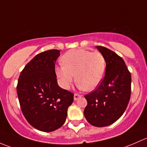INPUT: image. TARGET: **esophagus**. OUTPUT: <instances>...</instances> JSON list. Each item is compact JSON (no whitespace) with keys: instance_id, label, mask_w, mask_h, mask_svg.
<instances>
[{"instance_id":"1","label":"esophagus","mask_w":147,"mask_h":147,"mask_svg":"<svg viewBox=\"0 0 147 147\" xmlns=\"http://www.w3.org/2000/svg\"><path fill=\"white\" fill-rule=\"evenodd\" d=\"M80 97H81V95L78 94V93H75V94H74V100H76L78 99V98H79Z\"/></svg>"}]
</instances>
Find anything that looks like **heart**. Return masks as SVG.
<instances>
[{"instance_id": "obj_1", "label": "heart", "mask_w": 147, "mask_h": 147, "mask_svg": "<svg viewBox=\"0 0 147 147\" xmlns=\"http://www.w3.org/2000/svg\"><path fill=\"white\" fill-rule=\"evenodd\" d=\"M62 65L55 69L56 75L63 88H70L75 80L86 90H92L103 78L105 71V57L99 51L71 49L61 57Z\"/></svg>"}]
</instances>
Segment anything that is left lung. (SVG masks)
Instances as JSON below:
<instances>
[{"label":"left lung","mask_w":147,"mask_h":147,"mask_svg":"<svg viewBox=\"0 0 147 147\" xmlns=\"http://www.w3.org/2000/svg\"><path fill=\"white\" fill-rule=\"evenodd\" d=\"M97 49L105 57L106 69L103 79L96 90L85 96L86 120L95 127L114 123L126 110L131 96V74L122 57L102 46Z\"/></svg>","instance_id":"8db88e82"}]
</instances>
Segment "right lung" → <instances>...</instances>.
Listing matches in <instances>:
<instances>
[{"mask_svg":"<svg viewBox=\"0 0 147 147\" xmlns=\"http://www.w3.org/2000/svg\"><path fill=\"white\" fill-rule=\"evenodd\" d=\"M60 51L51 49L36 55L20 74L17 93L27 121L35 129L52 131L64 124L74 93L57 84L55 63Z\"/></svg>","mask_w":147,"mask_h":147,"instance_id":"add662e5","label":"right lung"}]
</instances>
